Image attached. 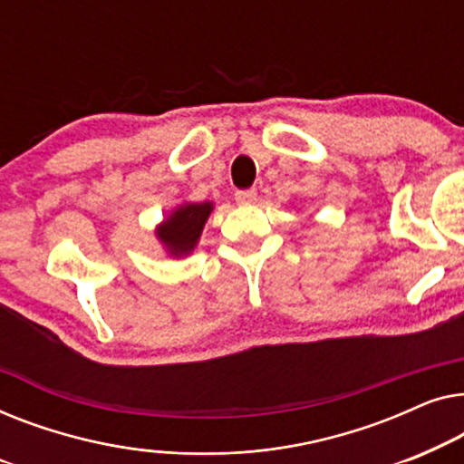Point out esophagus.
I'll return each instance as SVG.
<instances>
[{"instance_id": "34e87169", "label": "esophagus", "mask_w": 464, "mask_h": 464, "mask_svg": "<svg viewBox=\"0 0 464 464\" xmlns=\"http://www.w3.org/2000/svg\"><path fill=\"white\" fill-rule=\"evenodd\" d=\"M235 201H237V204H254V201H256V188L235 191Z\"/></svg>"}]
</instances>
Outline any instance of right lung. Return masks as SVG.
<instances>
[{
  "label": "right lung",
  "mask_w": 464,
  "mask_h": 464,
  "mask_svg": "<svg viewBox=\"0 0 464 464\" xmlns=\"http://www.w3.org/2000/svg\"><path fill=\"white\" fill-rule=\"evenodd\" d=\"M212 201L201 204H182L158 227V239L164 244L169 256H187L198 246L199 235L212 212Z\"/></svg>",
  "instance_id": "obj_1"
}]
</instances>
